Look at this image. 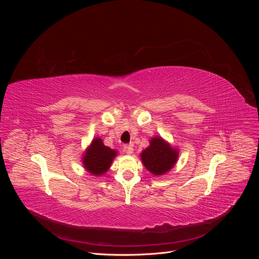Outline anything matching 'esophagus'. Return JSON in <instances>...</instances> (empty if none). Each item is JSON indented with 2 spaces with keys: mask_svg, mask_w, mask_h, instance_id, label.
I'll return each instance as SVG.
<instances>
[{
  "mask_svg": "<svg viewBox=\"0 0 259 259\" xmlns=\"http://www.w3.org/2000/svg\"><path fill=\"white\" fill-rule=\"evenodd\" d=\"M124 151L126 152L127 154H132L133 152H134V149H133V147L131 145H125L124 146Z\"/></svg>",
  "mask_w": 259,
  "mask_h": 259,
  "instance_id": "esophagus-1",
  "label": "esophagus"
}]
</instances>
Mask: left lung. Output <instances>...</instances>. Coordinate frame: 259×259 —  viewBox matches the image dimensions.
I'll return each mask as SVG.
<instances>
[{
  "label": "left lung",
  "instance_id": "8db88e82",
  "mask_svg": "<svg viewBox=\"0 0 259 259\" xmlns=\"http://www.w3.org/2000/svg\"><path fill=\"white\" fill-rule=\"evenodd\" d=\"M178 156V148L171 146L161 136L152 137L149 147L140 153L144 166L154 176L166 174L174 167Z\"/></svg>",
  "mask_w": 259,
  "mask_h": 259
}]
</instances>
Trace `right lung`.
I'll return each mask as SVG.
<instances>
[{
	"mask_svg": "<svg viewBox=\"0 0 259 259\" xmlns=\"http://www.w3.org/2000/svg\"><path fill=\"white\" fill-rule=\"evenodd\" d=\"M116 155V150L105 146L100 137H95L82 154L83 167L93 176H103L110 168Z\"/></svg>",
	"mask_w": 259,
	"mask_h": 259,
	"instance_id": "obj_1",
	"label": "right lung"
}]
</instances>
